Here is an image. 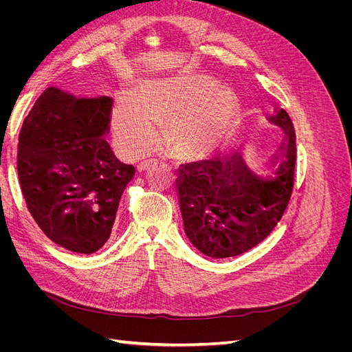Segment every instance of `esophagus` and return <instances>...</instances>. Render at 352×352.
I'll return each instance as SVG.
<instances>
[{
    "label": "esophagus",
    "mask_w": 352,
    "mask_h": 352,
    "mask_svg": "<svg viewBox=\"0 0 352 352\" xmlns=\"http://www.w3.org/2000/svg\"><path fill=\"white\" fill-rule=\"evenodd\" d=\"M154 163H155V160H148V162L141 163L140 166H138V172H145V170L150 167V166H153Z\"/></svg>",
    "instance_id": "obj_1"
}]
</instances>
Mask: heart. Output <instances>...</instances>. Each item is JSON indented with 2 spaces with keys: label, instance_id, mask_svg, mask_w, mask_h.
Masks as SVG:
<instances>
[{
  "label": "heart",
  "instance_id": "obj_1",
  "mask_svg": "<svg viewBox=\"0 0 352 352\" xmlns=\"http://www.w3.org/2000/svg\"><path fill=\"white\" fill-rule=\"evenodd\" d=\"M236 116V100L214 80L180 76L145 82L135 105L122 100L114 109V129L132 150L141 153L155 136V126L168 123L167 141L184 155H202L225 140Z\"/></svg>",
  "mask_w": 352,
  "mask_h": 352
}]
</instances>
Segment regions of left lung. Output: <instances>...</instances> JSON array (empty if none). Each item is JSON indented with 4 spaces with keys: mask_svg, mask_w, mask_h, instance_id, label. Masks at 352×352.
<instances>
[{
    "mask_svg": "<svg viewBox=\"0 0 352 352\" xmlns=\"http://www.w3.org/2000/svg\"><path fill=\"white\" fill-rule=\"evenodd\" d=\"M272 120L286 135L273 175H251L239 154L179 168L176 188L185 233L207 257L228 258L250 251L269 236L283 216L294 188L296 136L283 109Z\"/></svg>",
    "mask_w": 352,
    "mask_h": 352,
    "instance_id": "1",
    "label": "left lung"
}]
</instances>
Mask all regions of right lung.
Returning <instances> with one entry per match:
<instances>
[{
	"label": "right lung",
	"mask_w": 352,
	"mask_h": 352,
	"mask_svg": "<svg viewBox=\"0 0 352 352\" xmlns=\"http://www.w3.org/2000/svg\"><path fill=\"white\" fill-rule=\"evenodd\" d=\"M113 100L76 98L56 88L41 95L19 135L17 173L36 225L60 247L94 254L111 235L135 167L104 140Z\"/></svg>",
	"instance_id": "obj_1"
}]
</instances>
